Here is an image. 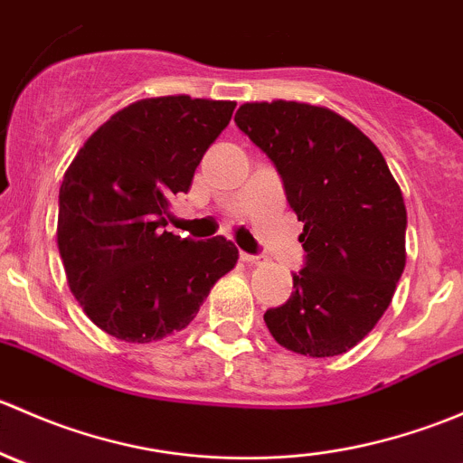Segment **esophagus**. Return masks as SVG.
<instances>
[{
  "label": "esophagus",
  "mask_w": 463,
  "mask_h": 463,
  "mask_svg": "<svg viewBox=\"0 0 463 463\" xmlns=\"http://www.w3.org/2000/svg\"><path fill=\"white\" fill-rule=\"evenodd\" d=\"M241 261H246V264H250V266H260V264H264V255L241 253Z\"/></svg>",
  "instance_id": "34e87169"
}]
</instances>
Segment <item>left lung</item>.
<instances>
[{"label":"left lung","instance_id":"obj_1","mask_svg":"<svg viewBox=\"0 0 463 463\" xmlns=\"http://www.w3.org/2000/svg\"><path fill=\"white\" fill-rule=\"evenodd\" d=\"M235 123L282 176L302 228L305 269L282 307L264 314L282 347L311 358L345 354L390 307L405 269L403 194L356 125L307 102H244Z\"/></svg>","mask_w":463,"mask_h":463}]
</instances>
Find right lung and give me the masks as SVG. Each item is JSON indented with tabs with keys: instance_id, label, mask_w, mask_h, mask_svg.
<instances>
[{
	"instance_id": "obj_1",
	"label": "right lung",
	"mask_w": 463,
	"mask_h": 463,
	"mask_svg": "<svg viewBox=\"0 0 463 463\" xmlns=\"http://www.w3.org/2000/svg\"><path fill=\"white\" fill-rule=\"evenodd\" d=\"M235 105L137 100L102 123L64 172L58 249L69 288L114 338L143 345L185 329L214 282L235 269L232 241L165 231L172 194L188 193Z\"/></svg>"
}]
</instances>
